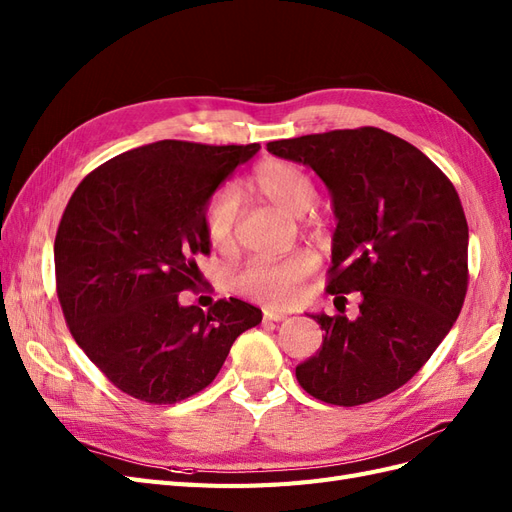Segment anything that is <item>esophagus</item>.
<instances>
[{"label": "esophagus", "mask_w": 512, "mask_h": 512, "mask_svg": "<svg viewBox=\"0 0 512 512\" xmlns=\"http://www.w3.org/2000/svg\"><path fill=\"white\" fill-rule=\"evenodd\" d=\"M262 316H265V320H269V322H282L286 318L284 312H275V309H269V307L262 312Z\"/></svg>", "instance_id": "34e87169"}]
</instances>
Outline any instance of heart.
<instances>
[{
  "label": "heart",
  "instance_id": "1",
  "mask_svg": "<svg viewBox=\"0 0 512 512\" xmlns=\"http://www.w3.org/2000/svg\"><path fill=\"white\" fill-rule=\"evenodd\" d=\"M252 188L271 205L290 215H303L316 203V183L307 170L286 160L262 162L252 175ZM239 194L232 185L215 190L205 205L203 224L213 247H228L235 239ZM314 271V258L297 252L271 260L254 258L235 275V290L254 301L284 307L299 297L305 277Z\"/></svg>",
  "mask_w": 512,
  "mask_h": 512
}]
</instances>
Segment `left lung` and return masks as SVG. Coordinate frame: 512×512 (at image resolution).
<instances>
[{"label":"left lung","mask_w":512,"mask_h":512,"mask_svg":"<svg viewBox=\"0 0 512 512\" xmlns=\"http://www.w3.org/2000/svg\"><path fill=\"white\" fill-rule=\"evenodd\" d=\"M329 188V290L361 292L359 316H312L322 348L297 367L327 404L361 406L404 386L455 324L468 290V222L453 183L423 151L380 128L267 143Z\"/></svg>","instance_id":"1"}]
</instances>
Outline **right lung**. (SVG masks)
Wrapping results in <instances>:
<instances>
[{
    "instance_id": "right-lung-1",
    "label": "right lung",
    "mask_w": 512,
    "mask_h": 512,
    "mask_svg": "<svg viewBox=\"0 0 512 512\" xmlns=\"http://www.w3.org/2000/svg\"><path fill=\"white\" fill-rule=\"evenodd\" d=\"M252 145L158 141L104 162L74 190L55 237L57 297L70 333L119 391L177 404L213 382L235 339L262 320L232 299L179 303L209 254L203 213Z\"/></svg>"
}]
</instances>
